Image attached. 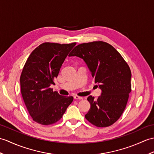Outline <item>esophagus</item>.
<instances>
[{
    "label": "esophagus",
    "mask_w": 154,
    "mask_h": 154,
    "mask_svg": "<svg viewBox=\"0 0 154 154\" xmlns=\"http://www.w3.org/2000/svg\"><path fill=\"white\" fill-rule=\"evenodd\" d=\"M74 99L75 100H82V99H83V97H81V96H79L75 95V96H74Z\"/></svg>",
    "instance_id": "34e87169"
}]
</instances>
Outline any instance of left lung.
Wrapping results in <instances>:
<instances>
[{"instance_id":"obj_1","label":"left lung","mask_w":154,"mask_h":154,"mask_svg":"<svg viewBox=\"0 0 154 154\" xmlns=\"http://www.w3.org/2000/svg\"><path fill=\"white\" fill-rule=\"evenodd\" d=\"M83 59L102 89L97 99L89 96L91 108L85 115L98 127L112 125L122 115L131 92V71L125 60L111 45L93 41L77 45L69 56Z\"/></svg>"}]
</instances>
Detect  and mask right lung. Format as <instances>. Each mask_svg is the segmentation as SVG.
<instances>
[{"mask_svg": "<svg viewBox=\"0 0 154 154\" xmlns=\"http://www.w3.org/2000/svg\"><path fill=\"white\" fill-rule=\"evenodd\" d=\"M76 42H44L31 53L20 76L21 92L32 119L43 125L56 123L62 117L72 96H63L51 87L58 75L67 56Z\"/></svg>", "mask_w": 154, "mask_h": 154, "instance_id": "add662e5", "label": "right lung"}]
</instances>
